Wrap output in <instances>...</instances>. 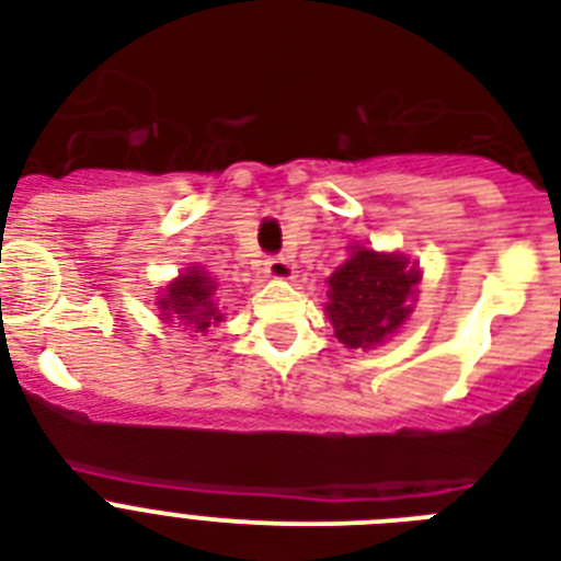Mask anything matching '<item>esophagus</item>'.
<instances>
[{
    "label": "esophagus",
    "mask_w": 561,
    "mask_h": 561,
    "mask_svg": "<svg viewBox=\"0 0 561 561\" xmlns=\"http://www.w3.org/2000/svg\"><path fill=\"white\" fill-rule=\"evenodd\" d=\"M264 273L271 279H294V259L290 255H273L264 262Z\"/></svg>",
    "instance_id": "obj_1"
}]
</instances>
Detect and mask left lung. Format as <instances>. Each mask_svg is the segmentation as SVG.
I'll list each match as a JSON object with an SVG mask.
<instances>
[{
    "mask_svg": "<svg viewBox=\"0 0 561 561\" xmlns=\"http://www.w3.org/2000/svg\"><path fill=\"white\" fill-rule=\"evenodd\" d=\"M419 264L401 253L352 247V255L329 276L325 314L334 337L350 350H373L401 329L413 311Z\"/></svg>",
    "mask_w": 561,
    "mask_h": 561,
    "instance_id": "1",
    "label": "left lung"
}]
</instances>
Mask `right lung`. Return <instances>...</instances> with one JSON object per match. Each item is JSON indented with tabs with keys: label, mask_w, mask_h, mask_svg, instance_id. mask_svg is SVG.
I'll use <instances>...</instances> for the list:
<instances>
[{
	"label": "right lung",
	"mask_w": 561,
	"mask_h": 561,
	"mask_svg": "<svg viewBox=\"0 0 561 561\" xmlns=\"http://www.w3.org/2000/svg\"><path fill=\"white\" fill-rule=\"evenodd\" d=\"M215 279L201 267H188L171 282L160 297L162 320H180L192 332H209V325L220 323L218 302H215Z\"/></svg>",
	"instance_id": "add662e5"
}]
</instances>
